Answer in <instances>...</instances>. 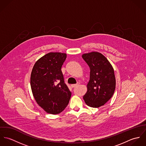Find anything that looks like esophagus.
<instances>
[{"label":"esophagus","instance_id":"esophagus-1","mask_svg":"<svg viewBox=\"0 0 146 146\" xmlns=\"http://www.w3.org/2000/svg\"><path fill=\"white\" fill-rule=\"evenodd\" d=\"M79 83H78L77 84H73V85H71V86L72 87V88H75V87H76V86H78L79 85Z\"/></svg>","mask_w":146,"mask_h":146}]
</instances>
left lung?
<instances>
[{"label": "left lung", "instance_id": "obj_1", "mask_svg": "<svg viewBox=\"0 0 146 146\" xmlns=\"http://www.w3.org/2000/svg\"><path fill=\"white\" fill-rule=\"evenodd\" d=\"M82 58L90 68V78L84 100L88 106L98 108L108 101L114 93V70L107 58L98 52L84 53Z\"/></svg>", "mask_w": 146, "mask_h": 146}]
</instances>
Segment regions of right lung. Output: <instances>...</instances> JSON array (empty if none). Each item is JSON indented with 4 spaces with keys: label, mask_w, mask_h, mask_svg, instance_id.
Listing matches in <instances>:
<instances>
[{
    "label": "right lung",
    "mask_w": 146,
    "mask_h": 146,
    "mask_svg": "<svg viewBox=\"0 0 146 146\" xmlns=\"http://www.w3.org/2000/svg\"><path fill=\"white\" fill-rule=\"evenodd\" d=\"M67 54L50 52L34 65L30 85L33 96L39 106L47 113L58 114L69 103L71 92L64 82L61 67Z\"/></svg>",
    "instance_id": "right-lung-1"
}]
</instances>
